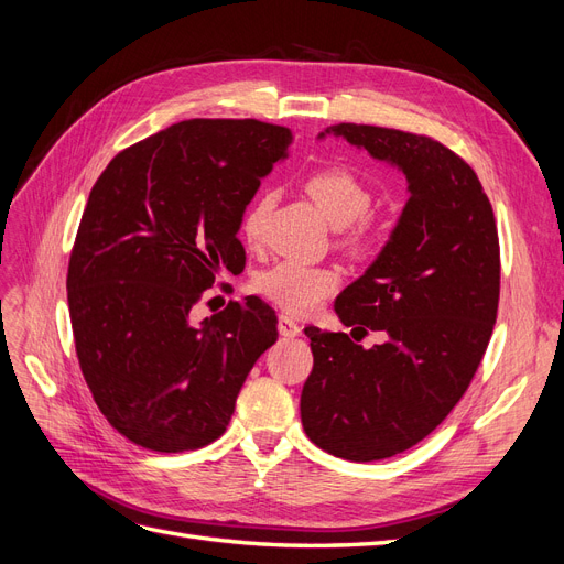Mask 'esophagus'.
Returning a JSON list of instances; mask_svg holds the SVG:
<instances>
[{"label": "esophagus", "instance_id": "34e87169", "mask_svg": "<svg viewBox=\"0 0 564 564\" xmlns=\"http://www.w3.org/2000/svg\"><path fill=\"white\" fill-rule=\"evenodd\" d=\"M278 328H280V336H284V338H296V336L303 334V326L291 319L289 315H280Z\"/></svg>", "mask_w": 564, "mask_h": 564}]
</instances>
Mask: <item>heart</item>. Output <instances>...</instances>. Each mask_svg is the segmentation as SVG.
I'll return each instance as SVG.
<instances>
[{"label": "heart", "mask_w": 564, "mask_h": 564, "mask_svg": "<svg viewBox=\"0 0 564 564\" xmlns=\"http://www.w3.org/2000/svg\"><path fill=\"white\" fill-rule=\"evenodd\" d=\"M303 188L319 207L328 224L349 228L347 240L355 247H368L378 238L373 219L366 215L371 207V188L355 170L345 165H322L303 180ZM270 198H261L245 219V236L251 245L261 240ZM340 284V270L334 265H313L303 261H280L254 280L259 294L289 315H307L317 310Z\"/></svg>", "instance_id": "obj_1"}]
</instances>
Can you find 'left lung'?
<instances>
[{"mask_svg":"<svg viewBox=\"0 0 564 564\" xmlns=\"http://www.w3.org/2000/svg\"><path fill=\"white\" fill-rule=\"evenodd\" d=\"M328 132L397 165L411 193L378 259L334 305L345 326L384 343L366 349L305 328L315 357L301 394L307 438L373 462L430 436L467 392L497 319L499 238L476 172L448 147L378 126L338 123L319 138Z\"/></svg>","mask_w":564,"mask_h":564,"instance_id":"left-lung-1","label":"left lung"}]
</instances>
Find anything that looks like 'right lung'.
I'll list each match as a JSON object with an SVG mask.
<instances>
[{
	"label": "right lung",
	"mask_w": 564,
	"mask_h": 564,
	"mask_svg": "<svg viewBox=\"0 0 564 564\" xmlns=\"http://www.w3.org/2000/svg\"><path fill=\"white\" fill-rule=\"evenodd\" d=\"M289 128L191 119L116 153L95 182L67 270L76 357L116 432L156 453L217 441L251 366L278 340L257 296L191 324L219 270L245 268V207Z\"/></svg>",
	"instance_id": "add662e5"
}]
</instances>
